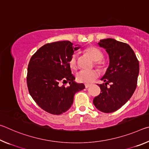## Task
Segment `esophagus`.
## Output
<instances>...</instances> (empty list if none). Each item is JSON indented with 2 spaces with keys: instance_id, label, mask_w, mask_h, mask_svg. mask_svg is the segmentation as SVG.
<instances>
[{
  "instance_id": "obj_1",
  "label": "esophagus",
  "mask_w": 149,
  "mask_h": 149,
  "mask_svg": "<svg viewBox=\"0 0 149 149\" xmlns=\"http://www.w3.org/2000/svg\"><path fill=\"white\" fill-rule=\"evenodd\" d=\"M90 86H91V84H85V88H89Z\"/></svg>"
}]
</instances>
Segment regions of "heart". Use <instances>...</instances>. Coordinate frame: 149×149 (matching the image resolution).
Returning a JSON list of instances; mask_svg holds the SVG:
<instances>
[{"label": "heart", "mask_w": 149, "mask_h": 149, "mask_svg": "<svg viewBox=\"0 0 149 149\" xmlns=\"http://www.w3.org/2000/svg\"><path fill=\"white\" fill-rule=\"evenodd\" d=\"M84 53L90 57L93 61L96 67L100 71H104L107 69V64L103 58L102 52L98 48L90 46L83 50ZM68 65L72 71L77 70V57L75 54H73L68 60ZM99 72L97 70H92L91 71H81L76 75V81L81 84H90L93 80L97 78Z\"/></svg>", "instance_id": "heart-1"}]
</instances>
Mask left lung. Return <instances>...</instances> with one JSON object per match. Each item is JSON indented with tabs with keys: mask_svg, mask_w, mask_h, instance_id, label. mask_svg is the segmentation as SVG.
<instances>
[{
	"mask_svg": "<svg viewBox=\"0 0 149 149\" xmlns=\"http://www.w3.org/2000/svg\"><path fill=\"white\" fill-rule=\"evenodd\" d=\"M99 45L109 55L110 65L101 79L105 84L98 85L100 93L93 99V104L101 112L111 113L120 109L132 97L137 87L139 64L127 43L106 39L100 40Z\"/></svg>",
	"mask_w": 149,
	"mask_h": 149,
	"instance_id": "1",
	"label": "left lung"
}]
</instances>
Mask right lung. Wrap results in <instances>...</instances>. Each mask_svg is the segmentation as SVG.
Returning <instances> with one entry per match:
<instances>
[{
  "label": "right lung",
  "instance_id": "obj_1",
  "mask_svg": "<svg viewBox=\"0 0 149 149\" xmlns=\"http://www.w3.org/2000/svg\"><path fill=\"white\" fill-rule=\"evenodd\" d=\"M68 41L47 43L33 54L29 60L27 85L37 104L47 112L60 115L71 107L74 95L85 89L83 84H75L68 60L74 50ZM69 82L70 86L63 85ZM62 84V86L61 84Z\"/></svg>",
  "mask_w": 149,
  "mask_h": 149
}]
</instances>
